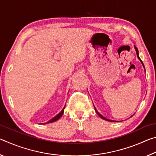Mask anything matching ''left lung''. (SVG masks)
Wrapping results in <instances>:
<instances>
[{
    "mask_svg": "<svg viewBox=\"0 0 156 156\" xmlns=\"http://www.w3.org/2000/svg\"><path fill=\"white\" fill-rule=\"evenodd\" d=\"M134 48H135V50H136V54H137V57H138V58L140 60V62H141V63H142V66H143V67L144 68V64H143V62H142V61L141 60V59L140 58V57H139V53H138V49H137V47L134 45ZM94 109H95V111H96V113L98 115L100 118H102V119H103V120H107V121H110V122H119V121H115V120H109V119H107V118H106L105 117H104L103 115H102L101 114H100V113L98 112L97 111V109H96V107H94ZM132 116L133 115H131V117H132Z\"/></svg>",
    "mask_w": 156,
    "mask_h": 156,
    "instance_id": "8db88e82",
    "label": "left lung"
}]
</instances>
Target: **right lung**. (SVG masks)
I'll list each match as a JSON object with an SVG mask.
<instances>
[{
    "label": "right lung",
    "mask_w": 156,
    "mask_h": 156,
    "mask_svg": "<svg viewBox=\"0 0 156 156\" xmlns=\"http://www.w3.org/2000/svg\"><path fill=\"white\" fill-rule=\"evenodd\" d=\"M65 106L64 107V108L62 109L61 112H60L59 113H58V114L55 116V117H54L53 118H51V120H49V121H47V122H44V123H41V124H44V125H45V124H48V123H51V122H56V120H58V119H60V118H61V116L63 115V113H64V109H65Z\"/></svg>",
    "instance_id": "add662e5"
}]
</instances>
